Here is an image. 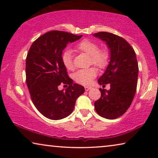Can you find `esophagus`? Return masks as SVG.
<instances>
[{
	"label": "esophagus",
	"instance_id": "esophagus-1",
	"mask_svg": "<svg viewBox=\"0 0 158 158\" xmlns=\"http://www.w3.org/2000/svg\"><path fill=\"white\" fill-rule=\"evenodd\" d=\"M90 89H91V87H89V86H85V91H88V90H89Z\"/></svg>",
	"mask_w": 158,
	"mask_h": 158
}]
</instances>
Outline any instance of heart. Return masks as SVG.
Masks as SVG:
<instances>
[{"label": "heart", "mask_w": 158, "mask_h": 158, "mask_svg": "<svg viewBox=\"0 0 158 158\" xmlns=\"http://www.w3.org/2000/svg\"><path fill=\"white\" fill-rule=\"evenodd\" d=\"M75 50L90 55V62L97 68L103 69L109 63V53L106 49H99L98 43L89 40H83L77 43L75 47ZM62 62L69 70L74 69L73 55L70 50H67L62 55ZM97 75V70L95 68L79 70L73 75L74 80L82 85H90Z\"/></svg>", "instance_id": "heart-1"}]
</instances>
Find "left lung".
Here are the masks:
<instances>
[{"label":"left lung","instance_id":"obj_1","mask_svg":"<svg viewBox=\"0 0 158 158\" xmlns=\"http://www.w3.org/2000/svg\"><path fill=\"white\" fill-rule=\"evenodd\" d=\"M96 37L104 41L111 52L105 73L98 79L100 85L110 84V90L100 88L101 96L94 103L99 116L114 119L127 111L135 97L138 78L135 52L124 39L109 32H98Z\"/></svg>","mask_w":158,"mask_h":158}]
</instances>
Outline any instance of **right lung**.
Instances as JSON below:
<instances>
[{
  "label": "right lung",
  "instance_id": "1",
  "mask_svg": "<svg viewBox=\"0 0 158 158\" xmlns=\"http://www.w3.org/2000/svg\"><path fill=\"white\" fill-rule=\"evenodd\" d=\"M83 35L62 31H49L32 43L26 59V82L36 109L52 120L65 118L72 113L77 98L85 91L83 86L73 83L62 59L69 43ZM64 84L65 92L58 86Z\"/></svg>",
  "mask_w": 158,
  "mask_h": 158
}]
</instances>
